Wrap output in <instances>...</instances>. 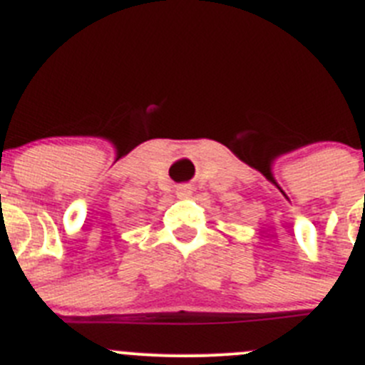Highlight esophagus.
Listing matches in <instances>:
<instances>
[{"label": "esophagus", "instance_id": "esophagus-1", "mask_svg": "<svg viewBox=\"0 0 365 365\" xmlns=\"http://www.w3.org/2000/svg\"><path fill=\"white\" fill-rule=\"evenodd\" d=\"M175 193L180 199H188V197H192V188H190V186H179V188L175 190Z\"/></svg>", "mask_w": 365, "mask_h": 365}]
</instances>
